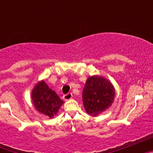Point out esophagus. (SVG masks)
Returning <instances> with one entry per match:
<instances>
[{"instance_id":"obj_1","label":"esophagus","mask_w":153,"mask_h":153,"mask_svg":"<svg viewBox=\"0 0 153 153\" xmlns=\"http://www.w3.org/2000/svg\"><path fill=\"white\" fill-rule=\"evenodd\" d=\"M73 97V95H72V93H67V94H65V95H63V98L64 100H70V99L72 98Z\"/></svg>"}]
</instances>
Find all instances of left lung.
Instances as JSON below:
<instances>
[{
  "mask_svg": "<svg viewBox=\"0 0 153 153\" xmlns=\"http://www.w3.org/2000/svg\"><path fill=\"white\" fill-rule=\"evenodd\" d=\"M82 97L86 113L96 117L111 106L114 100L115 89L108 79L100 76H92L86 80Z\"/></svg>",
  "mask_w": 153,
  "mask_h": 153,
  "instance_id": "1",
  "label": "left lung"
}]
</instances>
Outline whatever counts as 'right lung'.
Wrapping results in <instances>:
<instances>
[{"label": "right lung", "mask_w": 153, "mask_h": 153, "mask_svg": "<svg viewBox=\"0 0 153 153\" xmlns=\"http://www.w3.org/2000/svg\"><path fill=\"white\" fill-rule=\"evenodd\" d=\"M31 99L35 109L51 119L56 115L64 102L53 90L49 88L44 80L36 83L32 90Z\"/></svg>", "instance_id": "obj_1"}]
</instances>
